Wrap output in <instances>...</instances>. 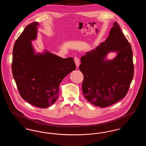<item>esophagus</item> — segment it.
<instances>
[{
    "label": "esophagus",
    "instance_id": "esophagus-1",
    "mask_svg": "<svg viewBox=\"0 0 146 146\" xmlns=\"http://www.w3.org/2000/svg\"><path fill=\"white\" fill-rule=\"evenodd\" d=\"M74 61L75 63H76V67H79V64H80V62H79V58H78L77 57H75L74 58Z\"/></svg>",
    "mask_w": 146,
    "mask_h": 146
}]
</instances>
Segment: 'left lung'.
Listing matches in <instances>:
<instances>
[{"instance_id":"left-lung-1","label":"left lung","mask_w":146,"mask_h":146,"mask_svg":"<svg viewBox=\"0 0 146 146\" xmlns=\"http://www.w3.org/2000/svg\"><path fill=\"white\" fill-rule=\"evenodd\" d=\"M110 52L118 54L114 59L106 60ZM80 61L83 93L92 104L103 108L125 97L132 82L134 66L131 46L117 22L105 42L86 52Z\"/></svg>"}]
</instances>
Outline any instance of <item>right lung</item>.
<instances>
[{
  "label": "right lung",
  "mask_w": 146,
  "mask_h": 146,
  "mask_svg": "<svg viewBox=\"0 0 146 146\" xmlns=\"http://www.w3.org/2000/svg\"><path fill=\"white\" fill-rule=\"evenodd\" d=\"M38 25V22L28 25L16 40L11 68L22 98L45 108L55 102L61 82L76 66L72 57L63 58L47 51L35 54L31 42L36 38Z\"/></svg>",
  "instance_id": "1"
}]
</instances>
